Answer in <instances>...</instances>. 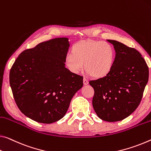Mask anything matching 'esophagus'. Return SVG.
<instances>
[{"label": "esophagus", "instance_id": "obj_1", "mask_svg": "<svg viewBox=\"0 0 151 151\" xmlns=\"http://www.w3.org/2000/svg\"><path fill=\"white\" fill-rule=\"evenodd\" d=\"M88 81L87 79H86L85 78H83V84H84V85H88Z\"/></svg>", "mask_w": 151, "mask_h": 151}]
</instances>
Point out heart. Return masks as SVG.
<instances>
[{"mask_svg": "<svg viewBox=\"0 0 151 151\" xmlns=\"http://www.w3.org/2000/svg\"><path fill=\"white\" fill-rule=\"evenodd\" d=\"M71 54L66 57L65 64L72 73L78 74L85 70L93 78L105 77L111 72L116 60V52L107 42L83 41L72 47Z\"/></svg>", "mask_w": 151, "mask_h": 151, "instance_id": "1", "label": "heart"}]
</instances>
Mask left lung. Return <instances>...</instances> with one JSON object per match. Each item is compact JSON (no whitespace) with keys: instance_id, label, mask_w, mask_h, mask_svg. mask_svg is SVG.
I'll return each mask as SVG.
<instances>
[{"instance_id":"obj_1","label":"left lung","mask_w":151,"mask_h":151,"mask_svg":"<svg viewBox=\"0 0 151 151\" xmlns=\"http://www.w3.org/2000/svg\"><path fill=\"white\" fill-rule=\"evenodd\" d=\"M113 44L116 60L105 77L90 81L94 88L93 107L102 120L121 121L139 106L149 80V67L138 50L116 40Z\"/></svg>"}]
</instances>
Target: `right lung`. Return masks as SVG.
Here are the masks:
<instances>
[{
    "label": "right lung",
    "mask_w": 151,
    "mask_h": 151,
    "mask_svg": "<svg viewBox=\"0 0 151 151\" xmlns=\"http://www.w3.org/2000/svg\"><path fill=\"white\" fill-rule=\"evenodd\" d=\"M69 46L66 37L42 42L21 52L11 67L9 82L17 106L33 120H60L83 87V76L65 67Z\"/></svg>",
    "instance_id": "right-lung-1"
}]
</instances>
